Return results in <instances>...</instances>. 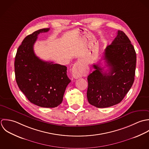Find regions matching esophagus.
Listing matches in <instances>:
<instances>
[{
	"label": "esophagus",
	"mask_w": 149,
	"mask_h": 149,
	"mask_svg": "<svg viewBox=\"0 0 149 149\" xmlns=\"http://www.w3.org/2000/svg\"><path fill=\"white\" fill-rule=\"evenodd\" d=\"M89 67L79 61L74 64L71 70L72 75L75 79H78L83 76H86L89 74Z\"/></svg>",
	"instance_id": "34e87169"
}]
</instances>
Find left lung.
<instances>
[{"label":"left lung","instance_id":"obj_1","mask_svg":"<svg viewBox=\"0 0 149 149\" xmlns=\"http://www.w3.org/2000/svg\"><path fill=\"white\" fill-rule=\"evenodd\" d=\"M103 58L109 69L104 71V68L99 64H93L94 71L88 77V100L97 108H107L120 103L132 87L135 74V49L121 30L106 48Z\"/></svg>","mask_w":149,"mask_h":149}]
</instances>
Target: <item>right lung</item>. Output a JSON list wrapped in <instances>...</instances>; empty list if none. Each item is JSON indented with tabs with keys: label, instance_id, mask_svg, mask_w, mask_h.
Wrapping results in <instances>:
<instances>
[{
	"label": "right lung",
	"instance_id": "1",
	"mask_svg": "<svg viewBox=\"0 0 149 149\" xmlns=\"http://www.w3.org/2000/svg\"><path fill=\"white\" fill-rule=\"evenodd\" d=\"M49 30L41 29L27 36L18 48L14 62L15 79L19 89L30 102L43 108L59 105L71 82L66 66L43 61L34 52L37 36Z\"/></svg>",
	"mask_w": 149,
	"mask_h": 149
}]
</instances>
